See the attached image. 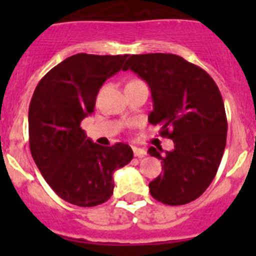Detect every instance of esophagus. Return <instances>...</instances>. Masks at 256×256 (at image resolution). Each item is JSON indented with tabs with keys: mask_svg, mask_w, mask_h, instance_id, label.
<instances>
[{
	"mask_svg": "<svg viewBox=\"0 0 256 256\" xmlns=\"http://www.w3.org/2000/svg\"><path fill=\"white\" fill-rule=\"evenodd\" d=\"M133 154H134V156H137V158H144V156L148 155L146 150H144V148H133Z\"/></svg>",
	"mask_w": 256,
	"mask_h": 256,
	"instance_id": "obj_1",
	"label": "esophagus"
}]
</instances>
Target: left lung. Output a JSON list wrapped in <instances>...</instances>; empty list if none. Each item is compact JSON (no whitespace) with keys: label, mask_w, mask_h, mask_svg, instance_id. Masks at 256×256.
<instances>
[{"label":"left lung","mask_w":256,"mask_h":256,"mask_svg":"<svg viewBox=\"0 0 256 256\" xmlns=\"http://www.w3.org/2000/svg\"><path fill=\"white\" fill-rule=\"evenodd\" d=\"M146 80L152 96L148 122L159 134L173 140L162 160V173L150 182L154 198L166 205H184L200 198L216 177L227 140V116L218 86L198 65L173 54L132 55L123 70Z\"/></svg>","instance_id":"8db88e82"}]
</instances>
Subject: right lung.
I'll return each mask as SVG.
<instances>
[{
    "label": "right lung",
    "mask_w": 256,
    "mask_h": 256,
    "mask_svg": "<svg viewBox=\"0 0 256 256\" xmlns=\"http://www.w3.org/2000/svg\"><path fill=\"white\" fill-rule=\"evenodd\" d=\"M128 55L76 54L40 79L29 105V146L36 165L56 195L76 206H96L112 198V174L133 159L126 144L100 146L80 122L94 112L101 86Z\"/></svg>",
    "instance_id": "add662e5"
}]
</instances>
